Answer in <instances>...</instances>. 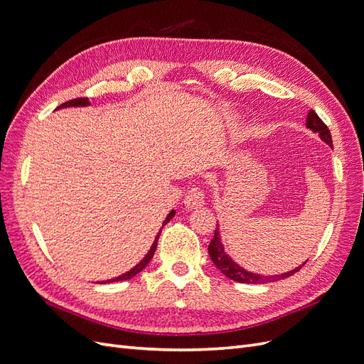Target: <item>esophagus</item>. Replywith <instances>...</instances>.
<instances>
[{
	"label": "esophagus",
	"mask_w": 364,
	"mask_h": 364,
	"mask_svg": "<svg viewBox=\"0 0 364 364\" xmlns=\"http://www.w3.org/2000/svg\"><path fill=\"white\" fill-rule=\"evenodd\" d=\"M183 203L188 209L202 208L205 205V193H203L200 186H194V188H191L188 191V194L185 196Z\"/></svg>",
	"instance_id": "1"
}]
</instances>
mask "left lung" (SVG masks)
I'll return each instance as SVG.
<instances>
[{"instance_id": "8db88e82", "label": "left lung", "mask_w": 364, "mask_h": 364, "mask_svg": "<svg viewBox=\"0 0 364 364\" xmlns=\"http://www.w3.org/2000/svg\"><path fill=\"white\" fill-rule=\"evenodd\" d=\"M306 127L313 130L314 134H317L321 136L322 141H325L329 147H333V139H331V134H329V129L326 127V124L323 121L318 118V115L314 111L308 112L306 117ZM208 253H209V258L215 264V267L222 272L225 277H228L229 279L237 281V282H243V284H264V282H274V281H279L284 278H289L291 274H294L296 272H299L301 267L299 266L296 267L287 273H282V274H273V277H264V274H257V273H252L245 270L241 266L235 261H232L228 253L225 252V247L222 245V238H220V232H218V228H215V232L214 237L211 240V243L208 246Z\"/></svg>"}]
</instances>
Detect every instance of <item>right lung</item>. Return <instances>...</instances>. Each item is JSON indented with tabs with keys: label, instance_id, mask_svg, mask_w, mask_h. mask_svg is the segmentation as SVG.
<instances>
[{
	"label": "right lung",
	"instance_id": "add662e5",
	"mask_svg": "<svg viewBox=\"0 0 364 364\" xmlns=\"http://www.w3.org/2000/svg\"><path fill=\"white\" fill-rule=\"evenodd\" d=\"M91 103H90V100H87V98H74V100H71V102H67V103H63V105H60L58 109H62V107H79V106H90ZM174 214H176V211L173 209V211H170V214L165 217V220H164V223H162V226H165L167 225L170 220L174 217ZM159 235H161V230L158 232V235H156V238H155V241H153V245H151V247H150V250L147 252V255L142 258L136 266L134 267V269H130L129 272H126L124 274H119V277H117V278H114V279H109V281H102V284L103 282H117V281H126V279H130V278H134L135 274H138L142 269H144L147 264L150 262V259L153 258V253H155V250H156V246H158V238H159Z\"/></svg>",
	"mask_w": 364,
	"mask_h": 364
}]
</instances>
